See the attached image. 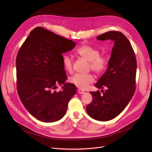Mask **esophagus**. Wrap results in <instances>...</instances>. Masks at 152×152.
Listing matches in <instances>:
<instances>
[{"label": "esophagus", "mask_w": 152, "mask_h": 152, "mask_svg": "<svg viewBox=\"0 0 152 152\" xmlns=\"http://www.w3.org/2000/svg\"><path fill=\"white\" fill-rule=\"evenodd\" d=\"M77 92H78L79 94H83L85 93V92H84L83 90H81V89H79L77 90Z\"/></svg>", "instance_id": "1"}]
</instances>
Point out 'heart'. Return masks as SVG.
Returning <instances> with one entry per match:
<instances>
[{
    "instance_id": "heart-1",
    "label": "heart",
    "mask_w": 152,
    "mask_h": 152,
    "mask_svg": "<svg viewBox=\"0 0 152 152\" xmlns=\"http://www.w3.org/2000/svg\"><path fill=\"white\" fill-rule=\"evenodd\" d=\"M76 53L83 58L89 61V69H92L97 75L104 73L108 66V60L106 56L99 53L96 48L84 44L79 47L76 51ZM62 62L65 69L71 73L73 70V62L67 55H64ZM69 82L79 88L85 89L95 81L94 76L91 74H75L69 77Z\"/></svg>"
}]
</instances>
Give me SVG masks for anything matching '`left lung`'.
Instances as JSON below:
<instances>
[{"label": "left lung", "mask_w": 152, "mask_h": 152, "mask_svg": "<svg viewBox=\"0 0 152 152\" xmlns=\"http://www.w3.org/2000/svg\"><path fill=\"white\" fill-rule=\"evenodd\" d=\"M100 41L111 39L114 46L107 71L95 86L105 91L90 92L92 102L87 106L88 115L95 120L107 121L120 114L135 91L137 60L129 40L121 32L110 31L97 36Z\"/></svg>", "instance_id": "left-lung-1"}]
</instances>
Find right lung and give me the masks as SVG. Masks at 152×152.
Masks as SVG:
<instances>
[{
  "mask_svg": "<svg viewBox=\"0 0 152 152\" xmlns=\"http://www.w3.org/2000/svg\"><path fill=\"white\" fill-rule=\"evenodd\" d=\"M76 44L42 27L32 30L16 58L17 88L29 112L39 120L52 123L61 119L76 92L75 85L66 84L63 53ZM64 84L57 91L56 85Z\"/></svg>",
  "mask_w": 152,
  "mask_h": 152,
  "instance_id": "obj_1",
  "label": "right lung"
}]
</instances>
